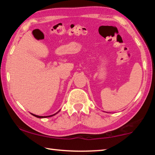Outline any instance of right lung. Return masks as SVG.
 Returning <instances> with one entry per match:
<instances>
[{
	"mask_svg": "<svg viewBox=\"0 0 155 155\" xmlns=\"http://www.w3.org/2000/svg\"><path fill=\"white\" fill-rule=\"evenodd\" d=\"M60 111V110H59ZM58 111V112H59ZM57 112V113H58ZM57 113H56V114H53V115H48V116H40V115H35V114H31V115H34V116L35 117H38V118H44V117H51V116H53V115H54L55 114H57Z\"/></svg>",
	"mask_w": 155,
	"mask_h": 155,
	"instance_id": "right-lung-1",
	"label": "right lung"
}]
</instances>
